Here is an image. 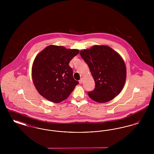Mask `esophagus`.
Wrapping results in <instances>:
<instances>
[{
  "label": "esophagus",
  "instance_id": "1",
  "mask_svg": "<svg viewBox=\"0 0 154 154\" xmlns=\"http://www.w3.org/2000/svg\"><path fill=\"white\" fill-rule=\"evenodd\" d=\"M83 80H84V79L82 77V78H81L80 80L79 81V82H80V84H82V82H83Z\"/></svg>",
  "mask_w": 154,
  "mask_h": 154
}]
</instances>
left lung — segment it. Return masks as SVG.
Listing matches in <instances>:
<instances>
[{"label":"left lung","mask_w":154,"mask_h":154,"mask_svg":"<svg viewBox=\"0 0 154 154\" xmlns=\"http://www.w3.org/2000/svg\"><path fill=\"white\" fill-rule=\"evenodd\" d=\"M95 82V88L88 93L98 103L109 102L121 92L126 79L124 60L117 52L107 45H95L80 51Z\"/></svg>","instance_id":"obj_1"}]
</instances>
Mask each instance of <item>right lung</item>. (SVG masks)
I'll list each match as a JSON object with an SVG mask.
<instances>
[{"mask_svg": "<svg viewBox=\"0 0 154 154\" xmlns=\"http://www.w3.org/2000/svg\"><path fill=\"white\" fill-rule=\"evenodd\" d=\"M79 53L77 49L50 45L37 55L32 67V77L38 92L53 103L66 99L79 84L69 63Z\"/></svg>", "mask_w": 154, "mask_h": 154, "instance_id": "1", "label": "right lung"}]
</instances>
